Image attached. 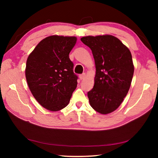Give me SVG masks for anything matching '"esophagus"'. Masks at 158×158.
<instances>
[{
	"mask_svg": "<svg viewBox=\"0 0 158 158\" xmlns=\"http://www.w3.org/2000/svg\"><path fill=\"white\" fill-rule=\"evenodd\" d=\"M85 77H86L85 73H83V74H82V75H80V76H79L80 79H81V80H83V79H85Z\"/></svg>",
	"mask_w": 158,
	"mask_h": 158,
	"instance_id": "1",
	"label": "esophagus"
}]
</instances>
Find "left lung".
<instances>
[{"label":"left lung","mask_w":158,"mask_h":158,"mask_svg":"<svg viewBox=\"0 0 158 158\" xmlns=\"http://www.w3.org/2000/svg\"><path fill=\"white\" fill-rule=\"evenodd\" d=\"M81 40L91 49L96 64L94 86L88 92L90 106L101 114L111 113L130 88L135 70L131 54L118 38L109 34Z\"/></svg>","instance_id":"obj_1"}]
</instances>
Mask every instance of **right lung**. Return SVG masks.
Listing matches in <instances>:
<instances>
[{
	"instance_id": "obj_1",
	"label": "right lung",
	"mask_w": 158,
	"mask_h": 158,
	"mask_svg": "<svg viewBox=\"0 0 158 158\" xmlns=\"http://www.w3.org/2000/svg\"><path fill=\"white\" fill-rule=\"evenodd\" d=\"M75 36L52 35L36 45L27 60L26 78L37 102L51 111L66 107L77 87L76 75L69 54Z\"/></svg>"
}]
</instances>
